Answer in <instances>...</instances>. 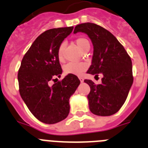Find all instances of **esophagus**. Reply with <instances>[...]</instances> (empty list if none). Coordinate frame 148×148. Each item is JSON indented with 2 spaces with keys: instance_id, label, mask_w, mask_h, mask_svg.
<instances>
[{
  "instance_id": "34e87169",
  "label": "esophagus",
  "mask_w": 148,
  "mask_h": 148,
  "mask_svg": "<svg viewBox=\"0 0 148 148\" xmlns=\"http://www.w3.org/2000/svg\"><path fill=\"white\" fill-rule=\"evenodd\" d=\"M79 80H80V82H82H82H84V78H82V77H79Z\"/></svg>"
}]
</instances>
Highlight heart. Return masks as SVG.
<instances>
[{
    "label": "heart",
    "instance_id": "1",
    "mask_svg": "<svg viewBox=\"0 0 148 148\" xmlns=\"http://www.w3.org/2000/svg\"><path fill=\"white\" fill-rule=\"evenodd\" d=\"M75 44L83 52L87 49H90V44L87 38L79 37L75 39ZM65 44L61 43L58 49V58L60 61H62L64 58V49ZM87 69V64L84 62H70L64 66V70L66 74H73L75 75H81Z\"/></svg>",
    "mask_w": 148,
    "mask_h": 148
}]
</instances>
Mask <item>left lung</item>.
Masks as SVG:
<instances>
[{"mask_svg":"<svg viewBox=\"0 0 148 148\" xmlns=\"http://www.w3.org/2000/svg\"><path fill=\"white\" fill-rule=\"evenodd\" d=\"M78 32L87 34L93 45L92 64L87 73L103 75L100 84L84 80L90 87L87 95L90 111L101 116L115 114L125 102L133 84L130 57L114 35L101 26L81 23L74 29V33Z\"/></svg>","mask_w":148,"mask_h":148,"instance_id":"1","label":"left lung"}]
</instances>
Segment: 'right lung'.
I'll use <instances>...</instances> for the list:
<instances>
[{
	"instance_id": "1",
	"label": "right lung",
	"mask_w": 148,
	"mask_h": 148,
	"mask_svg": "<svg viewBox=\"0 0 148 148\" xmlns=\"http://www.w3.org/2000/svg\"><path fill=\"white\" fill-rule=\"evenodd\" d=\"M73 27L51 29L40 34L21 61L18 70L19 92L35 118L45 124H56L70 113L69 100L80 81L73 74L50 84L62 73L58 49Z\"/></svg>"
}]
</instances>
